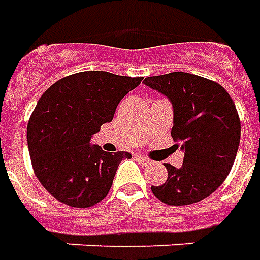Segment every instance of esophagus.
I'll use <instances>...</instances> for the list:
<instances>
[{
  "label": "esophagus",
  "mask_w": 260,
  "mask_h": 260,
  "mask_svg": "<svg viewBox=\"0 0 260 260\" xmlns=\"http://www.w3.org/2000/svg\"><path fill=\"white\" fill-rule=\"evenodd\" d=\"M136 158H137L140 162H141V165H151V159H148V158H145V156L137 154V155H136Z\"/></svg>",
  "instance_id": "esophagus-1"
}]
</instances>
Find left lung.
Instances as JSON below:
<instances>
[{
  "instance_id": "1",
  "label": "left lung",
  "mask_w": 260,
  "mask_h": 260,
  "mask_svg": "<svg viewBox=\"0 0 260 260\" xmlns=\"http://www.w3.org/2000/svg\"><path fill=\"white\" fill-rule=\"evenodd\" d=\"M144 84L169 99L171 134L185 154L180 168L165 165L168 179L151 190L171 206L200 202L217 190L235 161L241 123L233 99L220 84L182 71L147 77Z\"/></svg>"
}]
</instances>
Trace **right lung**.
I'll list each match as a JSON object with an SVG mask.
<instances>
[{"mask_svg":"<svg viewBox=\"0 0 260 260\" xmlns=\"http://www.w3.org/2000/svg\"><path fill=\"white\" fill-rule=\"evenodd\" d=\"M141 80L84 71L58 80L39 99L27 124V147L38 179L57 200L85 209L109 193L119 164L132 154H110L91 139Z\"/></svg>","mask_w":260,"mask_h":260,"instance_id":"1","label":"right lung"}]
</instances>
